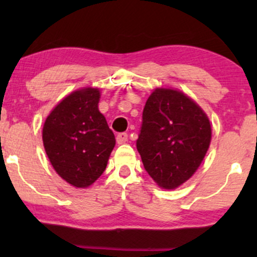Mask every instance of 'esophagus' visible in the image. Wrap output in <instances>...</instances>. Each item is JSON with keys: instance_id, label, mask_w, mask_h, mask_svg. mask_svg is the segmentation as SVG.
I'll return each instance as SVG.
<instances>
[{"instance_id": "esophagus-1", "label": "esophagus", "mask_w": 257, "mask_h": 257, "mask_svg": "<svg viewBox=\"0 0 257 257\" xmlns=\"http://www.w3.org/2000/svg\"><path fill=\"white\" fill-rule=\"evenodd\" d=\"M116 140H117V144L122 145V144H124L128 141V134H126V133H119V134L117 135Z\"/></svg>"}]
</instances>
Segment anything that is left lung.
<instances>
[{"label": "left lung", "instance_id": "1", "mask_svg": "<svg viewBox=\"0 0 257 257\" xmlns=\"http://www.w3.org/2000/svg\"><path fill=\"white\" fill-rule=\"evenodd\" d=\"M211 140L205 112L179 90L157 88L147 99L137 149L159 187L174 190L196 173Z\"/></svg>", "mask_w": 257, "mask_h": 257}]
</instances>
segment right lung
I'll list each match as a JSON object with an SVG mask.
<instances>
[{"label":"right lung","instance_id":"add662e5","mask_svg":"<svg viewBox=\"0 0 257 257\" xmlns=\"http://www.w3.org/2000/svg\"><path fill=\"white\" fill-rule=\"evenodd\" d=\"M98 88H82L61 100L47 117L42 139L54 170L75 187H88L100 178L116 145L100 113Z\"/></svg>","mask_w":257,"mask_h":257}]
</instances>
